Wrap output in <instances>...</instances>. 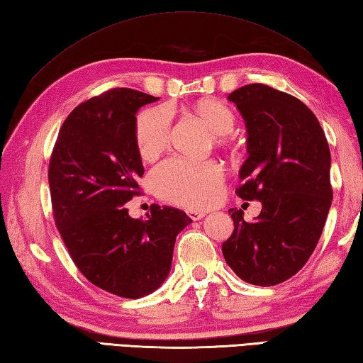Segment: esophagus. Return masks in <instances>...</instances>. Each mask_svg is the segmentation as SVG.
Returning <instances> with one entry per match:
<instances>
[{"label":"esophagus","mask_w":363,"mask_h":363,"mask_svg":"<svg viewBox=\"0 0 363 363\" xmlns=\"http://www.w3.org/2000/svg\"><path fill=\"white\" fill-rule=\"evenodd\" d=\"M187 212V216L191 218V220H201L204 216H206V212H203V211H196V209H187L186 211Z\"/></svg>","instance_id":"1"}]
</instances>
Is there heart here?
Listing matches in <instances>:
<instances>
[{"label": "heart", "mask_w": 363, "mask_h": 363, "mask_svg": "<svg viewBox=\"0 0 363 363\" xmlns=\"http://www.w3.org/2000/svg\"><path fill=\"white\" fill-rule=\"evenodd\" d=\"M189 113L216 135V143L225 145L236 125V115L217 99H200L189 106ZM168 113L151 108L141 113L135 125V141L143 160H154L169 143ZM223 181V169L214 160L190 162L169 159L154 169L151 184L162 200L187 208H204L214 203Z\"/></svg>", "instance_id": "b5f03b06"}]
</instances>
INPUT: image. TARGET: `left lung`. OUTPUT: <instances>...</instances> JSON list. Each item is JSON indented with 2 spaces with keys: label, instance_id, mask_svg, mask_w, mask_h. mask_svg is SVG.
<instances>
[{
  "label": "left lung",
  "instance_id": "left-lung-1",
  "mask_svg": "<svg viewBox=\"0 0 363 363\" xmlns=\"http://www.w3.org/2000/svg\"><path fill=\"white\" fill-rule=\"evenodd\" d=\"M228 101L247 127L236 194L262 209L253 222L240 209L228 211L234 231L222 252L239 279L274 286L301 271L321 238L333 196L330 149L313 111L294 96L252 83Z\"/></svg>",
  "mask_w": 363,
  "mask_h": 363
}]
</instances>
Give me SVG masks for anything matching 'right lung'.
Masks as SVG:
<instances>
[{
    "label": "right lung",
    "instance_id": "right-lung-1",
    "mask_svg": "<svg viewBox=\"0 0 363 363\" xmlns=\"http://www.w3.org/2000/svg\"><path fill=\"white\" fill-rule=\"evenodd\" d=\"M159 97L115 88L83 102L61 125L48 167L55 223L75 266L125 299L154 293L172 269L176 236L191 220L152 204L147 220L125 203L140 195L145 168L135 141L141 106Z\"/></svg>",
    "mask_w": 363,
    "mask_h": 363
}]
</instances>
